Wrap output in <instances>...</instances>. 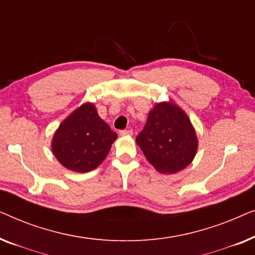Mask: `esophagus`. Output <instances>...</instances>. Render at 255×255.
I'll return each instance as SVG.
<instances>
[{"instance_id": "esophagus-1", "label": "esophagus", "mask_w": 255, "mask_h": 255, "mask_svg": "<svg viewBox=\"0 0 255 255\" xmlns=\"http://www.w3.org/2000/svg\"><path fill=\"white\" fill-rule=\"evenodd\" d=\"M120 134L121 135H132V134H133V131H132V130H122V131H120Z\"/></svg>"}]
</instances>
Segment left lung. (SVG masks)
Returning <instances> with one entry per match:
<instances>
[{
	"mask_svg": "<svg viewBox=\"0 0 255 255\" xmlns=\"http://www.w3.org/2000/svg\"><path fill=\"white\" fill-rule=\"evenodd\" d=\"M135 141L148 162L162 174H175L193 162L198 139L183 109L172 100L149 110L144 130Z\"/></svg>",
	"mask_w": 255,
	"mask_h": 255,
	"instance_id": "obj_1",
	"label": "left lung"
}]
</instances>
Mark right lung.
<instances>
[{"label":"right lung","mask_w":255,"mask_h":255,"mask_svg":"<svg viewBox=\"0 0 255 255\" xmlns=\"http://www.w3.org/2000/svg\"><path fill=\"white\" fill-rule=\"evenodd\" d=\"M117 139L97 114L94 103L86 102L61 122L52 138V152L65 168L87 173L99 167Z\"/></svg>","instance_id":"right-lung-1"}]
</instances>
